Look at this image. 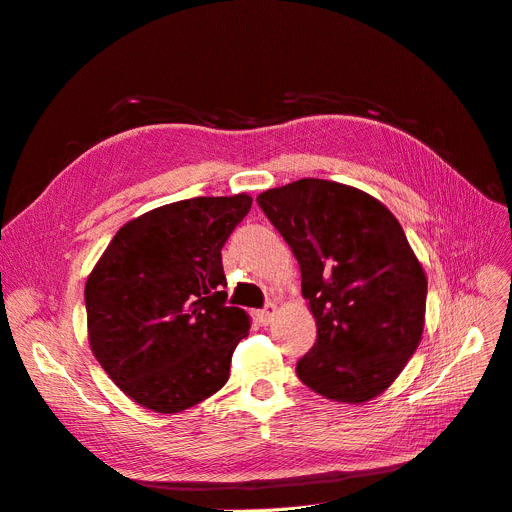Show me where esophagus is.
Wrapping results in <instances>:
<instances>
[{
    "label": "esophagus",
    "mask_w": 512,
    "mask_h": 512,
    "mask_svg": "<svg viewBox=\"0 0 512 512\" xmlns=\"http://www.w3.org/2000/svg\"><path fill=\"white\" fill-rule=\"evenodd\" d=\"M275 314H277V307L273 303H269L265 309H260V312H256V318H258V322L262 324V327H267V324H271L275 320Z\"/></svg>",
    "instance_id": "1"
}]
</instances>
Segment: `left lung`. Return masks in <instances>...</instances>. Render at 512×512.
<instances>
[{"label": "left lung", "mask_w": 512, "mask_h": 512, "mask_svg": "<svg viewBox=\"0 0 512 512\" xmlns=\"http://www.w3.org/2000/svg\"><path fill=\"white\" fill-rule=\"evenodd\" d=\"M256 200L297 258L316 320L297 376L342 404L382 395L425 329L427 275L404 228L378 198L327 179L292 181Z\"/></svg>", "instance_id": "obj_1"}]
</instances>
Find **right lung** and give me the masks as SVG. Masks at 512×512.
Listing matches in <instances>:
<instances>
[{"mask_svg":"<svg viewBox=\"0 0 512 512\" xmlns=\"http://www.w3.org/2000/svg\"><path fill=\"white\" fill-rule=\"evenodd\" d=\"M250 194L198 196L123 224L87 275V339L138 406L188 410L218 393L250 316L226 307L222 247Z\"/></svg>","mask_w":512,"mask_h":512,"instance_id":"right-lung-1","label":"right lung"}]
</instances>
